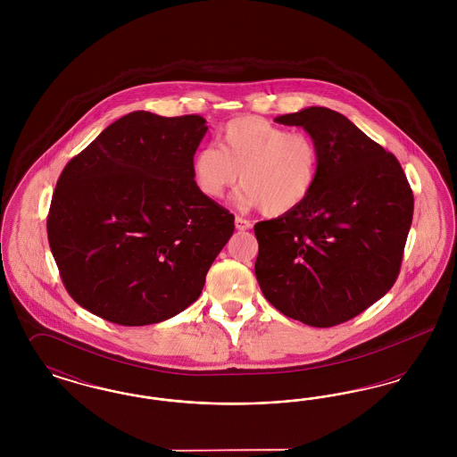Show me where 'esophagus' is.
<instances>
[{
	"mask_svg": "<svg viewBox=\"0 0 457 457\" xmlns=\"http://www.w3.org/2000/svg\"><path fill=\"white\" fill-rule=\"evenodd\" d=\"M235 226L238 231H246V229H252V222L248 219L237 218L235 219Z\"/></svg>",
	"mask_w": 457,
	"mask_h": 457,
	"instance_id": "esophagus-1",
	"label": "esophagus"
}]
</instances>
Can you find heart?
<instances>
[{"instance_id": "heart-1", "label": "heart", "mask_w": 457, "mask_h": 457, "mask_svg": "<svg viewBox=\"0 0 457 457\" xmlns=\"http://www.w3.org/2000/svg\"><path fill=\"white\" fill-rule=\"evenodd\" d=\"M219 149L194 154L192 176L198 192L219 200L241 181V207H261L270 218L300 209L312 195L320 151L304 131H287L259 116L231 120L219 133Z\"/></svg>"}]
</instances>
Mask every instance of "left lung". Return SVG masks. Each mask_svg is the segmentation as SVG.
<instances>
[{"mask_svg": "<svg viewBox=\"0 0 457 457\" xmlns=\"http://www.w3.org/2000/svg\"><path fill=\"white\" fill-rule=\"evenodd\" d=\"M303 127L320 151L317 185L300 209L253 231L265 300L306 326L348 322L391 289L414 198L395 155L328 108L276 118Z\"/></svg>", "mask_w": 457, "mask_h": 457, "instance_id": "1", "label": "left lung"}]
</instances>
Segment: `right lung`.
<instances>
[{
    "label": "right lung",
    "mask_w": 457,
    "mask_h": 457,
    "mask_svg": "<svg viewBox=\"0 0 457 457\" xmlns=\"http://www.w3.org/2000/svg\"><path fill=\"white\" fill-rule=\"evenodd\" d=\"M207 131L198 114L133 111L60 174L47 239L68 295L120 326L168 320L195 302L235 231L202 195L192 159Z\"/></svg>",
    "instance_id": "add662e5"
}]
</instances>
